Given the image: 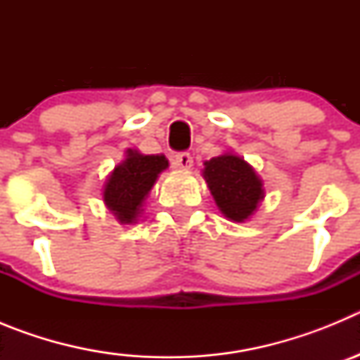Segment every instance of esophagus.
I'll list each match as a JSON object with an SVG mask.
<instances>
[{"label": "esophagus", "mask_w": 360, "mask_h": 360, "mask_svg": "<svg viewBox=\"0 0 360 360\" xmlns=\"http://www.w3.org/2000/svg\"><path fill=\"white\" fill-rule=\"evenodd\" d=\"M174 167L178 169H191V165H193V157H191L189 153H176L173 158Z\"/></svg>", "instance_id": "obj_1"}]
</instances>
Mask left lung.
<instances>
[{"mask_svg":"<svg viewBox=\"0 0 360 360\" xmlns=\"http://www.w3.org/2000/svg\"><path fill=\"white\" fill-rule=\"evenodd\" d=\"M203 178L216 205L232 221H245L265 198L262 178L238 155L224 153L205 162Z\"/></svg>","mask_w":360,"mask_h":360,"instance_id":"left-lung-1","label":"left lung"}]
</instances>
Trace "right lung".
I'll use <instances>...</instances> for the list:
<instances>
[{
	"label": "right lung",
	"instance_id": "right-lung-1",
	"mask_svg": "<svg viewBox=\"0 0 360 360\" xmlns=\"http://www.w3.org/2000/svg\"><path fill=\"white\" fill-rule=\"evenodd\" d=\"M167 165L169 162L164 155H142L136 149L126 151V158L111 171L103 191L106 207L120 224H135L146 196Z\"/></svg>",
	"mask_w": 360,
	"mask_h": 360
}]
</instances>
